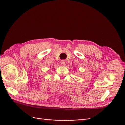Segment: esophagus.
<instances>
[{
    "label": "esophagus",
    "instance_id": "34e87169",
    "mask_svg": "<svg viewBox=\"0 0 125 125\" xmlns=\"http://www.w3.org/2000/svg\"><path fill=\"white\" fill-rule=\"evenodd\" d=\"M61 64H62V65L63 66H65V64H66V62L64 60H62L61 61Z\"/></svg>",
    "mask_w": 125,
    "mask_h": 125
}]
</instances>
